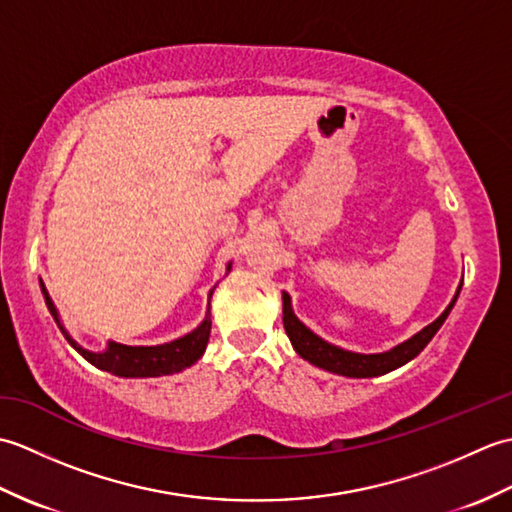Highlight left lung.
I'll return each mask as SVG.
<instances>
[{"mask_svg": "<svg viewBox=\"0 0 512 512\" xmlns=\"http://www.w3.org/2000/svg\"><path fill=\"white\" fill-rule=\"evenodd\" d=\"M460 290H462V284L458 286V292H455V297L447 306V310H444L436 321L429 323L427 328L420 330L418 334H413L409 341L400 343L394 347V350L383 352V354H356V352H347V350H343V347H336L328 341H323L321 336L308 330L306 325H303L295 317L288 292H284V328H286V334H288L292 347H295V352L303 358V361L317 365V367L325 369V372L350 376V378L383 376V374L391 372V369L409 363L411 358H416L424 350V347H427V343L442 328V323L447 321L449 312L455 306V301H458Z\"/></svg>", "mask_w": 512, "mask_h": 512, "instance_id": "1", "label": "left lung"}]
</instances>
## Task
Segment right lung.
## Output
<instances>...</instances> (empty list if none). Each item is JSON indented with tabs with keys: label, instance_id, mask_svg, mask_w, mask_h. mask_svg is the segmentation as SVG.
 Segmentation results:
<instances>
[{
	"label": "right lung",
	"instance_id": "obj_1",
	"mask_svg": "<svg viewBox=\"0 0 512 512\" xmlns=\"http://www.w3.org/2000/svg\"><path fill=\"white\" fill-rule=\"evenodd\" d=\"M226 270H231V264L226 266ZM43 299H46V306L52 314V319L57 321L59 330L63 332L65 339L79 352L85 361H90L94 367L103 369V372H110L114 376H123V378H154V376H169L182 372V369L191 367L198 358L204 354L206 343H209V334H211V310H206L204 321L195 328L193 332L180 336V339L171 341V343H162V345H123V343H114L110 341L103 352H90L76 343L68 330L63 328V323L59 319V312L54 308V303L48 295L46 286L39 279ZM211 295L209 292V308H211Z\"/></svg>",
	"mask_w": 512,
	"mask_h": 512
}]
</instances>
